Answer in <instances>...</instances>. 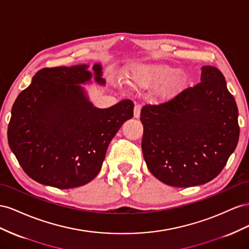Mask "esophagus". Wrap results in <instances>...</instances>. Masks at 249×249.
<instances>
[{"instance_id":"34e87169","label":"esophagus","mask_w":249,"mask_h":249,"mask_svg":"<svg viewBox=\"0 0 249 249\" xmlns=\"http://www.w3.org/2000/svg\"><path fill=\"white\" fill-rule=\"evenodd\" d=\"M141 109H142V105L141 104H136L134 106V109H133V116L134 118H140L141 115Z\"/></svg>"}]
</instances>
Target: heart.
Masks as SVG:
<instances>
[{
  "mask_svg": "<svg viewBox=\"0 0 249 249\" xmlns=\"http://www.w3.org/2000/svg\"><path fill=\"white\" fill-rule=\"evenodd\" d=\"M132 83L140 87H152L162 84L159 94L168 96L181 87L184 81L183 76L178 73V70L168 65L139 66L130 73Z\"/></svg>",
  "mask_w": 249,
  "mask_h": 249,
  "instance_id": "b5f03b06",
  "label": "heart"
}]
</instances>
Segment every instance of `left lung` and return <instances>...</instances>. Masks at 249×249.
<instances>
[{
	"instance_id": "1",
	"label": "left lung",
	"mask_w": 249,
	"mask_h": 249,
	"mask_svg": "<svg viewBox=\"0 0 249 249\" xmlns=\"http://www.w3.org/2000/svg\"><path fill=\"white\" fill-rule=\"evenodd\" d=\"M147 167L168 186L207 183L222 171L240 134L238 107L221 71L202 67L201 81L141 111Z\"/></svg>"
}]
</instances>
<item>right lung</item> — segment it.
Returning a JSON list of instances; mask_svg holds the SVG:
<instances>
[{"label":"right lung","mask_w":249,"mask_h":249,"mask_svg":"<svg viewBox=\"0 0 249 249\" xmlns=\"http://www.w3.org/2000/svg\"><path fill=\"white\" fill-rule=\"evenodd\" d=\"M88 68L39 70L12 106L9 147L25 173L41 184L72 189L94 179L110 141L133 117L128 99L94 107L79 85L90 80ZM93 70L95 80L104 84L101 66Z\"/></svg>","instance_id":"1"}]
</instances>
